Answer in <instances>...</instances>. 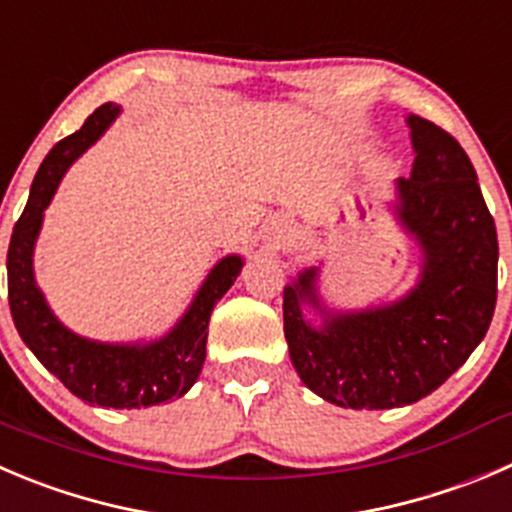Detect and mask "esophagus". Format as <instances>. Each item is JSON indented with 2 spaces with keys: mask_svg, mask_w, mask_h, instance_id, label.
I'll return each instance as SVG.
<instances>
[{
  "mask_svg": "<svg viewBox=\"0 0 512 512\" xmlns=\"http://www.w3.org/2000/svg\"><path fill=\"white\" fill-rule=\"evenodd\" d=\"M266 241L271 248H286L294 241V228L286 216H276L266 223Z\"/></svg>",
  "mask_w": 512,
  "mask_h": 512,
  "instance_id": "esophagus-1",
  "label": "esophagus"
}]
</instances>
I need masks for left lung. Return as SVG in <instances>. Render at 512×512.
<instances>
[{"label": "left lung", "mask_w": 512, "mask_h": 512, "mask_svg": "<svg viewBox=\"0 0 512 512\" xmlns=\"http://www.w3.org/2000/svg\"><path fill=\"white\" fill-rule=\"evenodd\" d=\"M410 178L392 216L420 248L417 284L399 299L334 309L319 266L284 286V334L301 382L337 407L392 410L435 392L488 334L498 299V233L478 173L450 133L407 115ZM316 315L319 322L309 320Z\"/></svg>", "instance_id": "1"}]
</instances>
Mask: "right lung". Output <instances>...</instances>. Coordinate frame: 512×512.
Returning <instances> with one entry per match:
<instances>
[{"label":"right lung","instance_id":"add662e5","mask_svg":"<svg viewBox=\"0 0 512 512\" xmlns=\"http://www.w3.org/2000/svg\"><path fill=\"white\" fill-rule=\"evenodd\" d=\"M120 115V105L105 102L42 160L29 188V201L12 231L7 253L9 309L22 342L32 354L92 407L140 410L178 399L196 384L206 362L208 321L243 269V256L228 253L208 271L188 309L168 332L148 342H97L67 329L47 304L34 279V246L47 206L55 198L70 165Z\"/></svg>","mask_w":512,"mask_h":512}]
</instances>
